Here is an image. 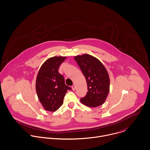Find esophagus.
<instances>
[{
	"instance_id": "34e87169",
	"label": "esophagus",
	"mask_w": 150,
	"mask_h": 150,
	"mask_svg": "<svg viewBox=\"0 0 150 150\" xmlns=\"http://www.w3.org/2000/svg\"><path fill=\"white\" fill-rule=\"evenodd\" d=\"M72 90H73V91H75V89H76V86H75V85H72Z\"/></svg>"
}]
</instances>
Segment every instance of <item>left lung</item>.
<instances>
[{"label": "left lung", "mask_w": 150, "mask_h": 150, "mask_svg": "<svg viewBox=\"0 0 150 150\" xmlns=\"http://www.w3.org/2000/svg\"><path fill=\"white\" fill-rule=\"evenodd\" d=\"M75 59L88 85V91L85 97L81 98V102L91 108L103 105L110 88V79L106 69L98 59L89 54L76 56Z\"/></svg>", "instance_id": "obj_1"}]
</instances>
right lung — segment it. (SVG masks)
I'll return each mask as SVG.
<instances>
[{
  "instance_id": "1",
  "label": "right lung",
  "mask_w": 150,
  "mask_h": 150,
  "mask_svg": "<svg viewBox=\"0 0 150 150\" xmlns=\"http://www.w3.org/2000/svg\"><path fill=\"white\" fill-rule=\"evenodd\" d=\"M65 57H53L46 60L41 67L36 79L35 89L40 102L44 109L50 112L57 110L63 104L68 90L63 75L58 69Z\"/></svg>"
}]
</instances>
